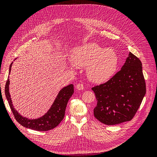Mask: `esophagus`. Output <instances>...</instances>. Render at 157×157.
Segmentation results:
<instances>
[{
	"mask_svg": "<svg viewBox=\"0 0 157 157\" xmlns=\"http://www.w3.org/2000/svg\"><path fill=\"white\" fill-rule=\"evenodd\" d=\"M76 88H77V89L78 90H82L84 89V85L82 84L78 83V84H77Z\"/></svg>",
	"mask_w": 157,
	"mask_h": 157,
	"instance_id": "34e87169",
	"label": "esophagus"
}]
</instances>
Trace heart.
<instances>
[{
    "label": "heart",
    "instance_id": "1",
    "mask_svg": "<svg viewBox=\"0 0 157 157\" xmlns=\"http://www.w3.org/2000/svg\"><path fill=\"white\" fill-rule=\"evenodd\" d=\"M71 61L77 67H86L89 79L98 83L110 78L118 65V56L115 50L102 48L94 42L75 48L71 54Z\"/></svg>",
    "mask_w": 157,
    "mask_h": 157
}]
</instances>
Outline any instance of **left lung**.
Wrapping results in <instances>:
<instances>
[{"instance_id": "left-lung-1", "label": "left lung", "mask_w": 157, "mask_h": 157, "mask_svg": "<svg viewBox=\"0 0 157 157\" xmlns=\"http://www.w3.org/2000/svg\"><path fill=\"white\" fill-rule=\"evenodd\" d=\"M92 90L97 99L94 115L99 122L115 125L131 121L146 93L141 61L130 52L121 71Z\"/></svg>"}]
</instances>
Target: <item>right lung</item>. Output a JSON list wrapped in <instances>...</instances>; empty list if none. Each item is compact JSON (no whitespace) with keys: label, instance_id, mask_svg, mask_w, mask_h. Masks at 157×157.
Instances as JSON below:
<instances>
[{"label":"right lung","instance_id":"obj_1","mask_svg":"<svg viewBox=\"0 0 157 157\" xmlns=\"http://www.w3.org/2000/svg\"><path fill=\"white\" fill-rule=\"evenodd\" d=\"M13 62L11 63L9 68V74L10 73L11 67ZM9 84L10 80H7L5 85V95L10 105L11 111L16 120L20 124L25 128L36 131H48L54 129L59 125L61 121L63 119L66 107L70 98L74 93L73 84H69L61 89L58 96L56 98L54 103L44 115L36 119H28L23 117L14 109L9 92Z\"/></svg>","mask_w":157,"mask_h":157}]
</instances>
